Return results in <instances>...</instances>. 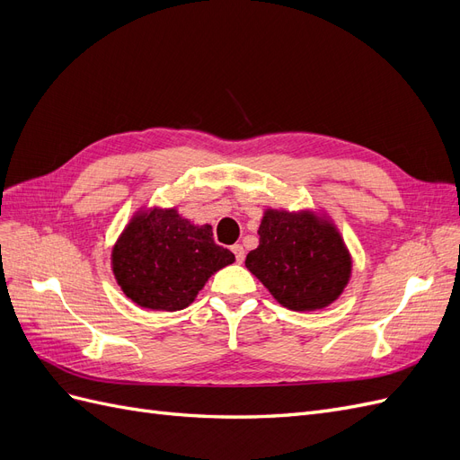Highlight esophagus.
Segmentation results:
<instances>
[{"mask_svg": "<svg viewBox=\"0 0 460 460\" xmlns=\"http://www.w3.org/2000/svg\"><path fill=\"white\" fill-rule=\"evenodd\" d=\"M232 252H234V255H235V261H238V262H243V259H245V249H243L240 243L232 245Z\"/></svg>", "mask_w": 460, "mask_h": 460, "instance_id": "34e87169", "label": "esophagus"}]
</instances>
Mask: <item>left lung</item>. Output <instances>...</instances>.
<instances>
[{
    "mask_svg": "<svg viewBox=\"0 0 460 460\" xmlns=\"http://www.w3.org/2000/svg\"><path fill=\"white\" fill-rule=\"evenodd\" d=\"M257 234L259 245L247 253L245 267L282 307L324 309L349 284V249L326 215L267 208Z\"/></svg>",
    "mask_w": 460,
    "mask_h": 460,
    "instance_id": "8db88e82",
    "label": "left lung"
}]
</instances>
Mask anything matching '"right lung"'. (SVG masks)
<instances>
[{
    "instance_id": "1",
    "label": "right lung",
    "mask_w": 460,
    "mask_h": 460,
    "mask_svg": "<svg viewBox=\"0 0 460 460\" xmlns=\"http://www.w3.org/2000/svg\"><path fill=\"white\" fill-rule=\"evenodd\" d=\"M235 261L215 243L211 225H193L176 207L136 211L111 252L115 280L137 307L182 311L208 278Z\"/></svg>"
}]
</instances>
